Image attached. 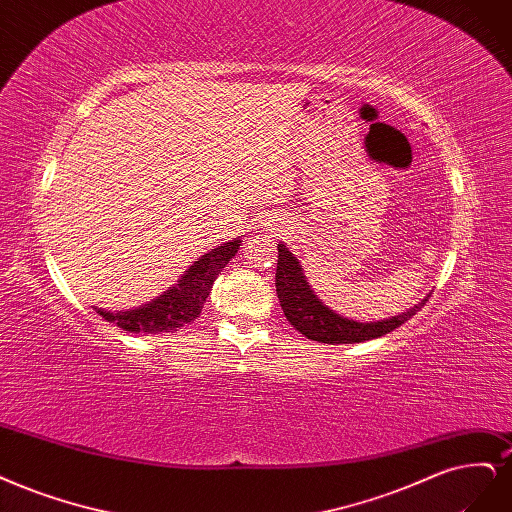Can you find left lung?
Masks as SVG:
<instances>
[{
	"mask_svg": "<svg viewBox=\"0 0 512 512\" xmlns=\"http://www.w3.org/2000/svg\"><path fill=\"white\" fill-rule=\"evenodd\" d=\"M277 273H275V288L279 305L284 309L288 322L305 334L307 339L317 343H362L383 337V334L396 330L426 305L428 296L419 305L407 309L400 315L390 317L381 322H356L347 317L334 313L326 307L317 294L311 290L309 281L298 264V258L286 248L284 243L277 245Z\"/></svg>",
	"mask_w": 512,
	"mask_h": 512,
	"instance_id": "1",
	"label": "left lung"
}]
</instances>
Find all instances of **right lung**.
Instances as JSON below:
<instances>
[{
	"mask_svg": "<svg viewBox=\"0 0 512 512\" xmlns=\"http://www.w3.org/2000/svg\"><path fill=\"white\" fill-rule=\"evenodd\" d=\"M239 245L241 239H233L218 245L216 250L203 254L195 264H190L178 284L163 292L161 296H156L148 305L118 313L97 307L95 309L103 320H108L127 332L158 334L178 330L197 320L218 273L226 267L228 260L237 254Z\"/></svg>",
	"mask_w": 512,
	"mask_h": 512,
	"instance_id": "obj_1",
	"label": "right lung"
}]
</instances>
